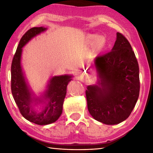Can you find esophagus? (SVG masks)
I'll return each mask as SVG.
<instances>
[{
    "mask_svg": "<svg viewBox=\"0 0 153 153\" xmlns=\"http://www.w3.org/2000/svg\"><path fill=\"white\" fill-rule=\"evenodd\" d=\"M83 77V75L82 74H79L78 75V76H77V79H82Z\"/></svg>",
    "mask_w": 153,
    "mask_h": 153,
    "instance_id": "34e87169",
    "label": "esophagus"
}]
</instances>
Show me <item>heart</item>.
Wrapping results in <instances>:
<instances>
[{"label":"heart","mask_w":153,"mask_h":153,"mask_svg":"<svg viewBox=\"0 0 153 153\" xmlns=\"http://www.w3.org/2000/svg\"><path fill=\"white\" fill-rule=\"evenodd\" d=\"M86 42L88 45H92V50L94 53L101 51L107 44V38L103 35H96L90 33L86 36Z\"/></svg>","instance_id":"b5f03b06"}]
</instances>
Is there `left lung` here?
I'll return each instance as SVG.
<instances>
[{
  "mask_svg": "<svg viewBox=\"0 0 153 153\" xmlns=\"http://www.w3.org/2000/svg\"><path fill=\"white\" fill-rule=\"evenodd\" d=\"M97 84L87 86L88 109L92 117L107 125L125 121L133 111L140 92L139 67L130 44L121 33L111 51L96 57Z\"/></svg>",
  "mask_w": 153,
  "mask_h": 153,
  "instance_id": "1",
  "label": "left lung"
}]
</instances>
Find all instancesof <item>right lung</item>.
<instances>
[{"label":"right lung","instance_id":"right-lung-1","mask_svg":"<svg viewBox=\"0 0 153 153\" xmlns=\"http://www.w3.org/2000/svg\"><path fill=\"white\" fill-rule=\"evenodd\" d=\"M47 30L44 27L30 29L22 36L11 64V92L19 111L30 122L45 126L55 122L63 112V105L67 93V86L72 80L71 75L52 77L45 91L36 97L30 90L22 66V48L37 35ZM42 104L39 111L34 106Z\"/></svg>","mask_w":153,"mask_h":153}]
</instances>
